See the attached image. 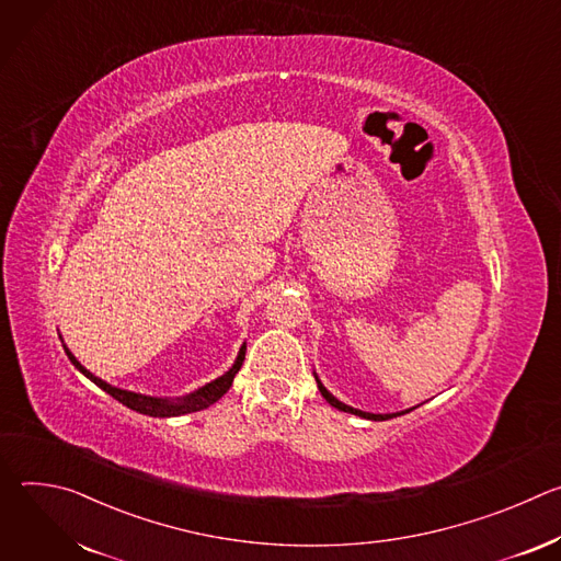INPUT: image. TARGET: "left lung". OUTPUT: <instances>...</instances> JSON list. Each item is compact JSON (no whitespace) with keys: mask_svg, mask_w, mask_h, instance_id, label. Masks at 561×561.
I'll return each instance as SVG.
<instances>
[{"mask_svg":"<svg viewBox=\"0 0 561 561\" xmlns=\"http://www.w3.org/2000/svg\"><path fill=\"white\" fill-rule=\"evenodd\" d=\"M317 388H319V392L324 394V399L327 402L331 404V407H335V409H340V411H344V413H353V415H359V417H366V420H375V422H381V420H390V417H397V415H373V413H362V411H357V409H351V407H346V404H342L340 399H335L324 386H322V381L317 379Z\"/></svg>","mask_w":561,"mask_h":561,"instance_id":"1","label":"left lung"}]
</instances>
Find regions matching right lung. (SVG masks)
<instances>
[{"label": "right lung", "mask_w": 561, "mask_h": 561, "mask_svg": "<svg viewBox=\"0 0 561 561\" xmlns=\"http://www.w3.org/2000/svg\"><path fill=\"white\" fill-rule=\"evenodd\" d=\"M64 351H66L68 359L72 362V366H75L77 370H82V373H84L93 383H98L102 390H106L111 397H115L117 402H122V404H124V407H128L130 411H137V413H141V415H150V417H178V415L197 413V411L208 409L210 404H215L217 399H219V397H221V394L232 386V379H234L237 370L242 368V364H244V355H247V346H242V351H239V355H237V359H234L232 368H230L226 375H221V377H217L215 381L206 383L204 388H199V390H195V392L186 394L184 399H175V402H171V399L146 397V394H139V392H130V390L115 388V386H111V383L102 381L100 377H95L93 373H89L82 364H79V362L72 357V353H70L66 346H64Z\"/></svg>", "instance_id": "right-lung-1"}]
</instances>
